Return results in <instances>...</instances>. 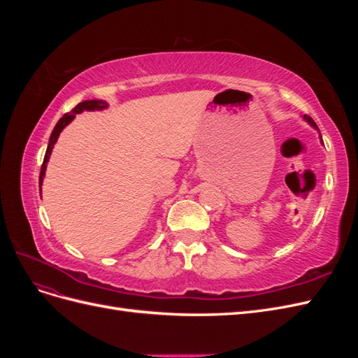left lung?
Returning <instances> with one entry per match:
<instances>
[{
    "instance_id": "8db88e82",
    "label": "left lung",
    "mask_w": 358,
    "mask_h": 358,
    "mask_svg": "<svg viewBox=\"0 0 358 358\" xmlns=\"http://www.w3.org/2000/svg\"><path fill=\"white\" fill-rule=\"evenodd\" d=\"M305 119H306V121H308V122H309V124H310V125H312V127H315V128H317V124H315V122H313V119H312V117H310V116H308V115H305Z\"/></svg>"
}]
</instances>
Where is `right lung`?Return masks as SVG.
Listing matches in <instances>:
<instances>
[{"instance_id":"add662e5","label":"right lung","mask_w":358,"mask_h":358,"mask_svg":"<svg viewBox=\"0 0 358 358\" xmlns=\"http://www.w3.org/2000/svg\"><path fill=\"white\" fill-rule=\"evenodd\" d=\"M107 107V103L103 101V100H88V101H82L79 103L78 106L74 107V109L70 112V113H66L64 115L58 124L55 125V128H53V131L50 134V138H49V145H48V149H46V155H45V159H43V164H41V170H40V178H38V185H40V189H41V183H43V178H45V173H46V166H48V161H49V157L52 154V148L53 145L57 143V140L59 137V133L64 129V127L69 125L73 119H74V115H78L83 110H103Z\"/></svg>"}]
</instances>
